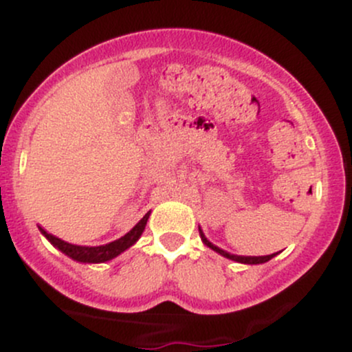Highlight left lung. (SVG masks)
Instances as JSON below:
<instances>
[{"instance_id":"1","label":"left lung","mask_w":352,"mask_h":352,"mask_svg":"<svg viewBox=\"0 0 352 352\" xmlns=\"http://www.w3.org/2000/svg\"><path fill=\"white\" fill-rule=\"evenodd\" d=\"M199 232H200V238H201V241H204L205 246H208V248H212L213 252L220 253L221 256L228 258V260L236 261V263H243V265H261V263H266V261H270L273 256H276V254H278V253H273V254H266V256H240V254H232V253L225 252V250L218 248V246L213 245L212 241H208L207 236H205V233L201 232L200 227H199Z\"/></svg>"}]
</instances>
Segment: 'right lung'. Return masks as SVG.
<instances>
[{
    "label": "right lung",
    "instance_id": "1",
    "mask_svg": "<svg viewBox=\"0 0 352 352\" xmlns=\"http://www.w3.org/2000/svg\"><path fill=\"white\" fill-rule=\"evenodd\" d=\"M148 217H151V212L145 213V215L140 218L139 223H137L131 232H127L124 236H120L119 240H114L111 241V243L100 245V246H80V245L67 243V241L60 240V238L47 233L46 230L41 227H39V232L50 240V243L52 246H56L59 252L67 254V256L72 258L74 261H79V263H106V261L119 256L120 253H124L125 250H129L132 245L137 243V240H139L140 235L144 233Z\"/></svg>",
    "mask_w": 352,
    "mask_h": 352
}]
</instances>
